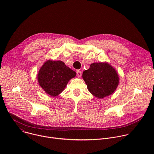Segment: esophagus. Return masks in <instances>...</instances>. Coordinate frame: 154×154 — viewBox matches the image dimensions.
Here are the masks:
<instances>
[{"label":"esophagus","mask_w":154,"mask_h":154,"mask_svg":"<svg viewBox=\"0 0 154 154\" xmlns=\"http://www.w3.org/2000/svg\"><path fill=\"white\" fill-rule=\"evenodd\" d=\"M77 75L78 77H80L82 76V72L79 70L77 71Z\"/></svg>","instance_id":"1"}]
</instances>
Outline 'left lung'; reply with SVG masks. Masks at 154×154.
<instances>
[{
	"label": "left lung",
	"instance_id": "1",
	"mask_svg": "<svg viewBox=\"0 0 154 154\" xmlns=\"http://www.w3.org/2000/svg\"><path fill=\"white\" fill-rule=\"evenodd\" d=\"M82 78L88 91L98 99L112 94L119 82L116 70L107 62L93 63L83 72Z\"/></svg>",
	"mask_w": 154,
	"mask_h": 154
}]
</instances>
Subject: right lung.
I'll use <instances>...</instances> for the list:
<instances>
[{
    "label": "right lung",
    "mask_w": 154,
    "mask_h": 154,
    "mask_svg": "<svg viewBox=\"0 0 154 154\" xmlns=\"http://www.w3.org/2000/svg\"><path fill=\"white\" fill-rule=\"evenodd\" d=\"M76 76V72L62 61L48 60L45 62L38 73L39 86L48 94L58 96L67 86L69 81Z\"/></svg>",
    "instance_id": "add662e5"
}]
</instances>
